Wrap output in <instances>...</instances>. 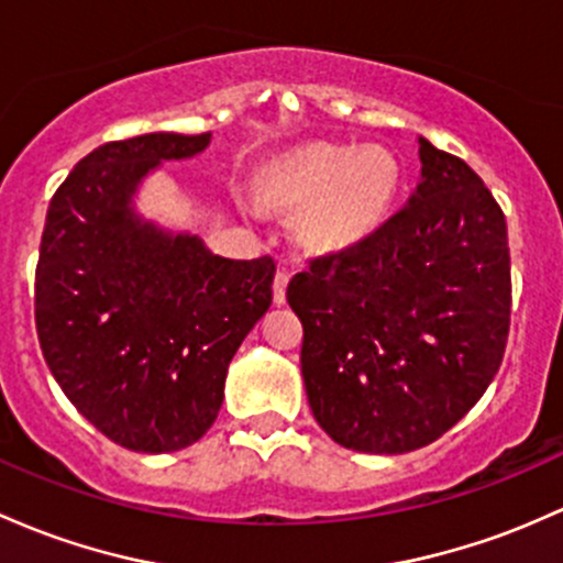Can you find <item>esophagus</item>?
<instances>
[{"instance_id":"1","label":"esophagus","mask_w":563,"mask_h":563,"mask_svg":"<svg viewBox=\"0 0 563 563\" xmlns=\"http://www.w3.org/2000/svg\"><path fill=\"white\" fill-rule=\"evenodd\" d=\"M288 280H291V272H288V269H277L275 272V283H272V299H275V305H286Z\"/></svg>"}]
</instances>
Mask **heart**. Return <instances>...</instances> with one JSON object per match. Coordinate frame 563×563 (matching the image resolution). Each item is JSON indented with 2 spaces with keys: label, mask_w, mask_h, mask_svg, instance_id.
Returning a JSON list of instances; mask_svg holds the SVG:
<instances>
[{
  "label": "heart",
  "mask_w": 563,
  "mask_h": 563,
  "mask_svg": "<svg viewBox=\"0 0 563 563\" xmlns=\"http://www.w3.org/2000/svg\"><path fill=\"white\" fill-rule=\"evenodd\" d=\"M398 163L379 146L307 144L283 154L258 181L267 206L299 208L296 234L310 251L339 253L379 230L398 191Z\"/></svg>",
  "instance_id": "heart-1"
}]
</instances>
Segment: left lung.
<instances>
[{
    "label": "left lung",
    "mask_w": 563,
    "mask_h": 563,
    "mask_svg": "<svg viewBox=\"0 0 563 563\" xmlns=\"http://www.w3.org/2000/svg\"><path fill=\"white\" fill-rule=\"evenodd\" d=\"M422 178L355 249L288 283L310 409L339 446L406 454L492 385L510 329L503 208L465 159L419 135Z\"/></svg>",
    "instance_id": "obj_1"
}]
</instances>
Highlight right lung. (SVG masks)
Instances as JSON below:
<instances>
[{"label": "right lung", "mask_w": 563, "mask_h": 563, "mask_svg": "<svg viewBox=\"0 0 563 563\" xmlns=\"http://www.w3.org/2000/svg\"><path fill=\"white\" fill-rule=\"evenodd\" d=\"M208 144L211 133L111 141L74 165L47 208L42 355L74 409L131 452H178L206 435L234 352L272 305L269 256H216L135 211L152 170Z\"/></svg>", "instance_id": "right-lung-1"}]
</instances>
